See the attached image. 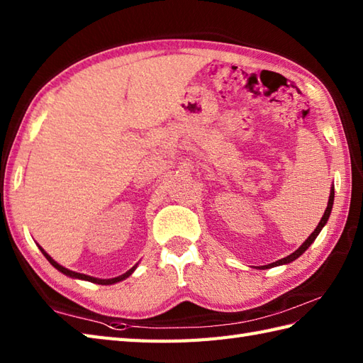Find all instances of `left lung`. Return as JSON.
Instances as JSON below:
<instances>
[{
    "label": "left lung",
    "instance_id": "left-lung-1",
    "mask_svg": "<svg viewBox=\"0 0 363 363\" xmlns=\"http://www.w3.org/2000/svg\"><path fill=\"white\" fill-rule=\"evenodd\" d=\"M333 206H334V186L330 187V195H329V201H328L326 211H325V213H323V217H321V220H320V223H318V226L315 228V230H313V233H312L309 237H307V240H306L303 245H301L295 252H291L290 256L284 257V259H281V260H276V262H273V264L262 265V267H257V268H259V269H267V268H273V267H279V265H287V264H290V262L296 260L299 256H303V254L307 251V248H309V246L315 242V238L318 237V234L321 233V229L326 226V223H328V220H329V217H330V212H333Z\"/></svg>",
    "mask_w": 363,
    "mask_h": 363
}]
</instances>
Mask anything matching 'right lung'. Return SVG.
<instances>
[{
  "label": "right lung",
  "mask_w": 363,
  "mask_h": 363,
  "mask_svg": "<svg viewBox=\"0 0 363 363\" xmlns=\"http://www.w3.org/2000/svg\"><path fill=\"white\" fill-rule=\"evenodd\" d=\"M38 248H40V251H42V254L43 256L48 259V262L50 264L56 268V269H59L60 273H64L65 276H70V277H73V279H81V281H89V282H94V284H99V285H112V284H117V282H121V281H125L126 277H129L130 274H133L134 272H135V268H137V265L138 264H135L133 268L130 269H128V272L125 273V274H121V276H117V277H111V279H99V277H94V276H89V274H84V273H76V272H72V269H68V268H65V267H62L60 264H57L56 260H54L48 252H46L42 246H38Z\"/></svg>",
  "instance_id": "1"
}]
</instances>
